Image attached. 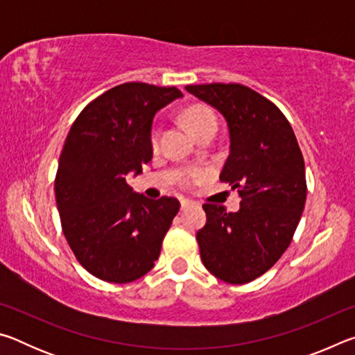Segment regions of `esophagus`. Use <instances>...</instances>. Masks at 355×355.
<instances>
[{
    "instance_id": "esophagus-1",
    "label": "esophagus",
    "mask_w": 355,
    "mask_h": 355,
    "mask_svg": "<svg viewBox=\"0 0 355 355\" xmlns=\"http://www.w3.org/2000/svg\"><path fill=\"white\" fill-rule=\"evenodd\" d=\"M182 209H186L188 207H191V205H196V202H192V200H189V199H182Z\"/></svg>"
}]
</instances>
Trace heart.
I'll list each match as a JSON object with an SVG mask.
<instances>
[{"label": "heart", "mask_w": 355, "mask_h": 355, "mask_svg": "<svg viewBox=\"0 0 355 355\" xmlns=\"http://www.w3.org/2000/svg\"><path fill=\"white\" fill-rule=\"evenodd\" d=\"M184 122L196 136H199L202 131H207V130H218V117H216V114L211 110H208V107H203V106H196L186 111ZM150 144H152L153 148L158 147L159 144L158 125H155L152 131H150Z\"/></svg>", "instance_id": "obj_1"}]
</instances>
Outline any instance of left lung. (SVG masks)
Segmentation results:
<instances>
[{
	"instance_id": "1",
	"label": "left lung",
	"mask_w": 355,
	"mask_h": 355,
	"mask_svg": "<svg viewBox=\"0 0 355 355\" xmlns=\"http://www.w3.org/2000/svg\"><path fill=\"white\" fill-rule=\"evenodd\" d=\"M186 91L224 116L230 153L220 182L241 196L236 213L205 203L197 232L205 268L227 284L255 280L290 245L304 211L307 183L290 122L272 101L243 84H196Z\"/></svg>"
}]
</instances>
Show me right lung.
Masks as SVG:
<instances>
[{"mask_svg": "<svg viewBox=\"0 0 355 355\" xmlns=\"http://www.w3.org/2000/svg\"><path fill=\"white\" fill-rule=\"evenodd\" d=\"M182 97L177 87L123 83L91 101L71 125L59 156L56 205L70 249L95 277L130 284L158 260L180 202L136 194L127 175H139L152 159L155 114Z\"/></svg>", "mask_w": 355, "mask_h": 355, "instance_id": "right-lung-1", "label": "right lung"}]
</instances>
